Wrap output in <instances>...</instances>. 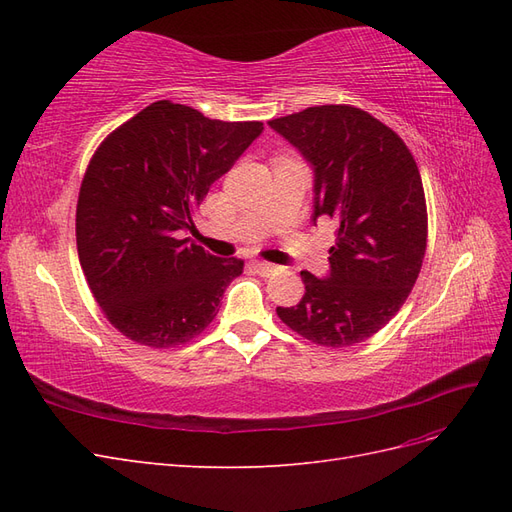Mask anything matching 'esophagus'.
Listing matches in <instances>:
<instances>
[{"label": "esophagus", "mask_w": 512, "mask_h": 512, "mask_svg": "<svg viewBox=\"0 0 512 512\" xmlns=\"http://www.w3.org/2000/svg\"><path fill=\"white\" fill-rule=\"evenodd\" d=\"M277 267L275 265H269V262H254V271L258 273V275H271L273 271H275Z\"/></svg>", "instance_id": "34e87169"}]
</instances>
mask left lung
Segmentation results:
<instances>
[{
  "label": "left lung",
  "mask_w": 512,
  "mask_h": 512,
  "mask_svg": "<svg viewBox=\"0 0 512 512\" xmlns=\"http://www.w3.org/2000/svg\"><path fill=\"white\" fill-rule=\"evenodd\" d=\"M269 126L314 170V224H335L329 275L301 271L303 299L277 307V316L318 346L365 342L421 273L427 207L418 166L391 128L354 106H309Z\"/></svg>",
  "instance_id": "obj_1"
}]
</instances>
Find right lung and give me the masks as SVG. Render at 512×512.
<instances>
[{
	"label": "right lung",
	"mask_w": 512,
	"mask_h": 512,
	"mask_svg": "<svg viewBox=\"0 0 512 512\" xmlns=\"http://www.w3.org/2000/svg\"><path fill=\"white\" fill-rule=\"evenodd\" d=\"M260 121L209 119L153 102L91 158L76 205V247L87 284L113 327L168 348L203 333L243 260L196 245L194 207L262 134Z\"/></svg>",
	"instance_id": "obj_1"
}]
</instances>
